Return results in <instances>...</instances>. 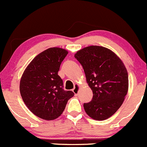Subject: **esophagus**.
I'll list each match as a JSON object with an SVG mask.
<instances>
[{"label":"esophagus","mask_w":147,"mask_h":147,"mask_svg":"<svg viewBox=\"0 0 147 147\" xmlns=\"http://www.w3.org/2000/svg\"><path fill=\"white\" fill-rule=\"evenodd\" d=\"M79 88H80V86L78 85V84H76L75 86H74V88H73V92L74 93V94H75L76 96L78 95V91H79Z\"/></svg>","instance_id":"obj_1"}]
</instances>
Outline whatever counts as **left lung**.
<instances>
[{
  "label": "left lung",
  "instance_id": "1",
  "mask_svg": "<svg viewBox=\"0 0 147 147\" xmlns=\"http://www.w3.org/2000/svg\"><path fill=\"white\" fill-rule=\"evenodd\" d=\"M74 57L83 66L93 92L92 100L84 104L86 113L94 120L107 119L121 107L128 92L124 64L114 52L103 46H87L78 51Z\"/></svg>",
  "mask_w": 147,
  "mask_h": 147
}]
</instances>
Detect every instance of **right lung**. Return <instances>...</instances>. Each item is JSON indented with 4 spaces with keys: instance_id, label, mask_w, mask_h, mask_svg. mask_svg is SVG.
Wrapping results in <instances>:
<instances>
[{
    "instance_id": "right-lung-1",
    "label": "right lung",
    "mask_w": 147,
    "mask_h": 147,
    "mask_svg": "<svg viewBox=\"0 0 147 147\" xmlns=\"http://www.w3.org/2000/svg\"><path fill=\"white\" fill-rule=\"evenodd\" d=\"M68 51L49 48L38 54L26 68L20 81L23 101L36 117L47 121L54 120L63 112L71 91L63 88V81L58 75Z\"/></svg>"
}]
</instances>
